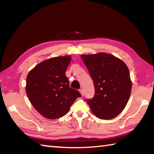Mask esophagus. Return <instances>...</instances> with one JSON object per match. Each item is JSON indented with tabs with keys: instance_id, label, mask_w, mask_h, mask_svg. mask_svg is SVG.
Listing matches in <instances>:
<instances>
[{
	"instance_id": "esophagus-1",
	"label": "esophagus",
	"mask_w": 154,
	"mask_h": 154,
	"mask_svg": "<svg viewBox=\"0 0 154 154\" xmlns=\"http://www.w3.org/2000/svg\"><path fill=\"white\" fill-rule=\"evenodd\" d=\"M79 92H80V93L81 94V95H82V96H83V95H84V93H83V91L82 89H80V90H79Z\"/></svg>"
}]
</instances>
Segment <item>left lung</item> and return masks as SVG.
<instances>
[{"label": "left lung", "instance_id": "obj_1", "mask_svg": "<svg viewBox=\"0 0 154 154\" xmlns=\"http://www.w3.org/2000/svg\"><path fill=\"white\" fill-rule=\"evenodd\" d=\"M81 57L95 90L93 99L87 100L91 111L100 119H114L125 108L131 93L128 68L120 59L103 52Z\"/></svg>", "mask_w": 154, "mask_h": 154}]
</instances>
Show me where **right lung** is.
Returning <instances> with one entry per match:
<instances>
[{
	"mask_svg": "<svg viewBox=\"0 0 154 154\" xmlns=\"http://www.w3.org/2000/svg\"><path fill=\"white\" fill-rule=\"evenodd\" d=\"M70 55L52 57L38 64L26 77V93L32 106L41 115L56 119L67 113L74 101L81 95L69 87L65 71Z\"/></svg>",
	"mask_w": 154,
	"mask_h": 154,
	"instance_id": "add662e5",
	"label": "right lung"
}]
</instances>
